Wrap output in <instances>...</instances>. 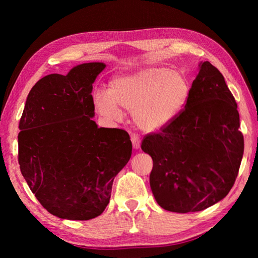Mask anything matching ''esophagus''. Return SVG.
I'll list each match as a JSON object with an SVG mask.
<instances>
[{
    "instance_id": "34e87169",
    "label": "esophagus",
    "mask_w": 258,
    "mask_h": 258,
    "mask_svg": "<svg viewBox=\"0 0 258 258\" xmlns=\"http://www.w3.org/2000/svg\"><path fill=\"white\" fill-rule=\"evenodd\" d=\"M131 141H132V144L133 147L135 150H139L141 147V140H140V136L138 134H133L131 136Z\"/></svg>"
}]
</instances>
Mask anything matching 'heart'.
<instances>
[{
  "label": "heart",
  "instance_id": "1",
  "mask_svg": "<svg viewBox=\"0 0 258 258\" xmlns=\"http://www.w3.org/2000/svg\"><path fill=\"white\" fill-rule=\"evenodd\" d=\"M189 94L190 83L185 73L165 67H151L116 76L109 83L108 93H95L94 104L97 111L109 119L120 117L118 107L133 112V119L140 128L156 132L178 116Z\"/></svg>",
  "mask_w": 258,
  "mask_h": 258
}]
</instances>
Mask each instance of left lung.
I'll list each match as a JSON object with an SVG mask.
<instances>
[{"label":"left lung","instance_id":"8db88e82","mask_svg":"<svg viewBox=\"0 0 258 258\" xmlns=\"http://www.w3.org/2000/svg\"><path fill=\"white\" fill-rule=\"evenodd\" d=\"M237 104L222 73L201 62L184 109L160 133L144 136L151 188L157 204L175 213L200 212L225 197L244 153Z\"/></svg>","mask_w":258,"mask_h":258}]
</instances>
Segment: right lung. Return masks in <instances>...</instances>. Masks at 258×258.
Here are the masks:
<instances>
[{
	"label": "right lung",
	"instance_id": "1",
	"mask_svg": "<svg viewBox=\"0 0 258 258\" xmlns=\"http://www.w3.org/2000/svg\"><path fill=\"white\" fill-rule=\"evenodd\" d=\"M106 65L84 63L50 74L32 87L20 119L19 164L32 193L63 220L97 217L115 176L131 158L124 130L97 127L92 90Z\"/></svg>",
	"mask_w": 258,
	"mask_h": 258
}]
</instances>
